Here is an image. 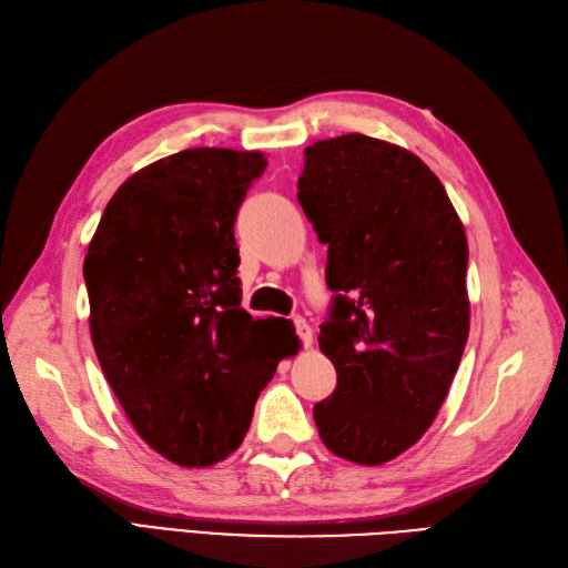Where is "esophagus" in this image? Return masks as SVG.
Masks as SVG:
<instances>
[{"mask_svg": "<svg viewBox=\"0 0 568 568\" xmlns=\"http://www.w3.org/2000/svg\"><path fill=\"white\" fill-rule=\"evenodd\" d=\"M293 324H295V333L300 336V341H302V345L304 347H310L312 345V341H314V336H312V326L304 322L302 316H295L293 318Z\"/></svg>", "mask_w": 568, "mask_h": 568, "instance_id": "1", "label": "esophagus"}]
</instances>
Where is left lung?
Instances as JSON below:
<instances>
[{
    "mask_svg": "<svg viewBox=\"0 0 568 568\" xmlns=\"http://www.w3.org/2000/svg\"><path fill=\"white\" fill-rule=\"evenodd\" d=\"M297 189L336 293L318 347L338 384L314 423L336 456L382 465L429 429L460 365L468 240L439 178L388 141L307 145Z\"/></svg>",
    "mask_w": 568,
    "mask_h": 568,
    "instance_id": "left-lung-1",
    "label": "left lung"
}]
</instances>
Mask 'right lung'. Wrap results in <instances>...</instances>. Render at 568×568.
<instances>
[{
	"label": "right lung",
	"mask_w": 568,
	"mask_h": 568,
	"mask_svg": "<svg viewBox=\"0 0 568 568\" xmlns=\"http://www.w3.org/2000/svg\"><path fill=\"white\" fill-rule=\"evenodd\" d=\"M258 151L186 149L134 172L83 261L91 338L129 423L160 456L206 468L237 450L254 403L297 353L285 318H252L235 217Z\"/></svg>",
	"instance_id": "1"
}]
</instances>
